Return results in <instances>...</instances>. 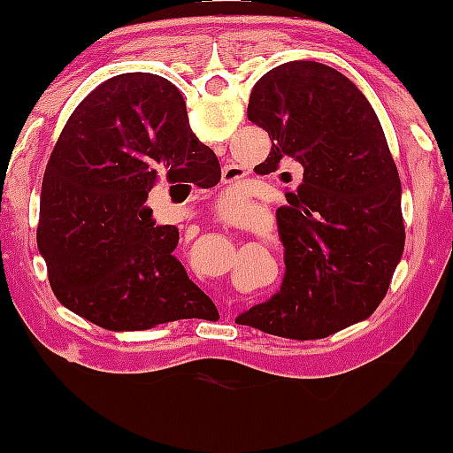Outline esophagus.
<instances>
[{
	"label": "esophagus",
	"mask_w": 453,
	"mask_h": 453,
	"mask_svg": "<svg viewBox=\"0 0 453 453\" xmlns=\"http://www.w3.org/2000/svg\"><path fill=\"white\" fill-rule=\"evenodd\" d=\"M236 179H238V176H236V173H234L232 168L226 170V174H223V180H226V183H232V180H236ZM244 221H247V219H242V217H238V215L221 217L223 226H230V227H242Z\"/></svg>",
	"instance_id": "esophagus-1"
}]
</instances>
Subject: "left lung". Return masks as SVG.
Returning <instances> with one entry per match:
<instances>
[{
    "mask_svg": "<svg viewBox=\"0 0 453 453\" xmlns=\"http://www.w3.org/2000/svg\"><path fill=\"white\" fill-rule=\"evenodd\" d=\"M247 117L273 140L256 173L298 164L303 183L277 211L280 289L236 324L326 339L375 313L403 256L400 179L386 134L349 78L317 61L273 67L253 87Z\"/></svg>",
    "mask_w": 453,
    "mask_h": 453,
    "instance_id": "obj_1",
    "label": "left lung"
}]
</instances>
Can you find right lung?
I'll return each mask as SVG.
<instances>
[{
    "mask_svg": "<svg viewBox=\"0 0 453 453\" xmlns=\"http://www.w3.org/2000/svg\"><path fill=\"white\" fill-rule=\"evenodd\" d=\"M219 179L173 82L149 72L102 82L67 119L42 180L38 249L57 300L114 332L217 315L174 257L179 230L155 221L147 197L159 180Z\"/></svg>",
    "mask_w": 453,
    "mask_h": 453,
    "instance_id": "right-lung-1",
    "label": "right lung"
}]
</instances>
